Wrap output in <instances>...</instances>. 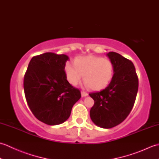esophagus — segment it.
<instances>
[{
	"mask_svg": "<svg viewBox=\"0 0 159 159\" xmlns=\"http://www.w3.org/2000/svg\"><path fill=\"white\" fill-rule=\"evenodd\" d=\"M81 96H82V97L87 96H88V93H87L85 92H84V91H82V92H81Z\"/></svg>",
	"mask_w": 159,
	"mask_h": 159,
	"instance_id": "34e87169",
	"label": "esophagus"
}]
</instances>
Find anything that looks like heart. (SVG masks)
Instances as JSON below:
<instances>
[{"label":"heart","mask_w":159,"mask_h":159,"mask_svg":"<svg viewBox=\"0 0 159 159\" xmlns=\"http://www.w3.org/2000/svg\"><path fill=\"white\" fill-rule=\"evenodd\" d=\"M74 66L67 63L65 72L68 82L78 85L83 76L84 83L93 91L102 90L109 85L114 74V66L109 59L95 55L78 57Z\"/></svg>","instance_id":"1"}]
</instances>
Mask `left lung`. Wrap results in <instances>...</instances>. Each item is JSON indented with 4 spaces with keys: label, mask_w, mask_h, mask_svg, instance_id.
<instances>
[{
    "label": "left lung",
    "mask_w": 159,
    "mask_h": 159,
    "mask_svg": "<svg viewBox=\"0 0 159 159\" xmlns=\"http://www.w3.org/2000/svg\"><path fill=\"white\" fill-rule=\"evenodd\" d=\"M114 66L109 85L99 92L89 93L94 100L90 110L93 122L103 128L117 126L129 115L135 102L139 80L133 62L115 52L107 54Z\"/></svg>",
    "instance_id": "8db88e82"
}]
</instances>
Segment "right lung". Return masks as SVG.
<instances>
[{"label":"right lung","mask_w":159,"mask_h":159,"mask_svg":"<svg viewBox=\"0 0 159 159\" xmlns=\"http://www.w3.org/2000/svg\"><path fill=\"white\" fill-rule=\"evenodd\" d=\"M66 55L46 52L30 61L24 77V90L29 109L39 121L58 125L68 119L81 94L70 85L65 72Z\"/></svg>","instance_id":"add662e5"}]
</instances>
